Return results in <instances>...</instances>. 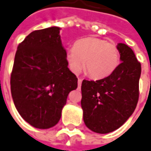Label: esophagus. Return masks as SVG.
<instances>
[{"mask_svg":"<svg viewBox=\"0 0 151 151\" xmlns=\"http://www.w3.org/2000/svg\"><path fill=\"white\" fill-rule=\"evenodd\" d=\"M81 84H82V79H81V78H78V86H81Z\"/></svg>","mask_w":151,"mask_h":151,"instance_id":"1","label":"esophagus"}]
</instances>
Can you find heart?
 Wrapping results in <instances>:
<instances>
[{"instance_id":"1","label":"heart","mask_w":151,"mask_h":151,"mask_svg":"<svg viewBox=\"0 0 151 151\" xmlns=\"http://www.w3.org/2000/svg\"><path fill=\"white\" fill-rule=\"evenodd\" d=\"M65 60L69 69L78 74L85 67L92 78L100 79L110 76L119 65L120 52L114 43L88 37L78 40L74 47L65 52Z\"/></svg>"}]
</instances>
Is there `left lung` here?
Segmentation results:
<instances>
[{
  "mask_svg": "<svg viewBox=\"0 0 151 151\" xmlns=\"http://www.w3.org/2000/svg\"><path fill=\"white\" fill-rule=\"evenodd\" d=\"M121 63L110 76L81 86L83 118L90 130L106 134L121 127L134 112L139 97L141 64L127 45L118 43Z\"/></svg>",
  "mask_w": 151,
  "mask_h": 151,
  "instance_id": "1",
  "label": "left lung"
}]
</instances>
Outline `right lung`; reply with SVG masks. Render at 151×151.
Here are the masks:
<instances>
[{
  "label": "right lung",
  "instance_id": "add662e5",
  "mask_svg": "<svg viewBox=\"0 0 151 151\" xmlns=\"http://www.w3.org/2000/svg\"><path fill=\"white\" fill-rule=\"evenodd\" d=\"M60 28L36 30L19 44L10 85L14 104L29 124L49 129L60 119L69 92L78 78L67 67Z\"/></svg>",
  "mask_w": 151,
  "mask_h": 151
}]
</instances>
